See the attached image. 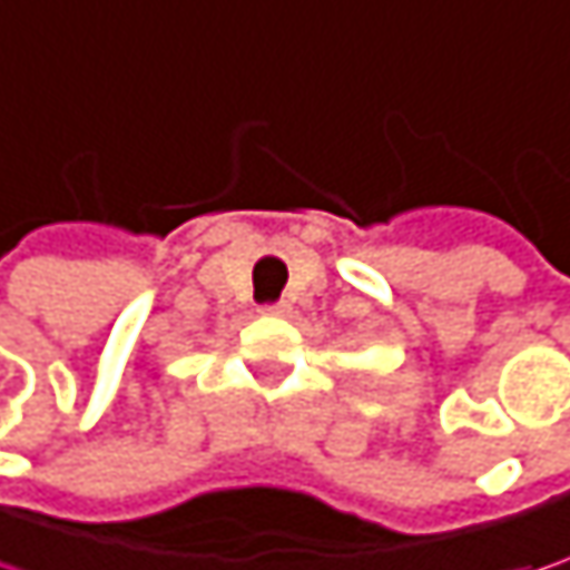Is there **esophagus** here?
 Instances as JSON below:
<instances>
[{
  "mask_svg": "<svg viewBox=\"0 0 570 570\" xmlns=\"http://www.w3.org/2000/svg\"><path fill=\"white\" fill-rule=\"evenodd\" d=\"M264 313H267V316H284V313H289V303H284V299H281V303H267Z\"/></svg>",
  "mask_w": 570,
  "mask_h": 570,
  "instance_id": "34e87169",
  "label": "esophagus"
}]
</instances>
